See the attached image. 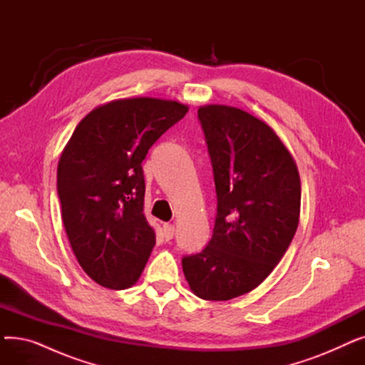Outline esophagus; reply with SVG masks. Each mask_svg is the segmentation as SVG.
Here are the masks:
<instances>
[{"instance_id":"1","label":"esophagus","mask_w":365,"mask_h":365,"mask_svg":"<svg viewBox=\"0 0 365 365\" xmlns=\"http://www.w3.org/2000/svg\"><path fill=\"white\" fill-rule=\"evenodd\" d=\"M163 232H164V238L165 241H170L173 238V235H175V226L170 225V223H165L163 226Z\"/></svg>"}]
</instances>
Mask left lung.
Here are the masks:
<instances>
[{"mask_svg": "<svg viewBox=\"0 0 365 365\" xmlns=\"http://www.w3.org/2000/svg\"><path fill=\"white\" fill-rule=\"evenodd\" d=\"M198 118L213 165L217 215L201 253L182 259L195 296L231 300L255 290L289 248L300 215L297 165L277 133L242 109L207 105Z\"/></svg>", "mask_w": 365, "mask_h": 365, "instance_id": "1", "label": "left lung"}]
</instances>
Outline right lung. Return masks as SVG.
<instances>
[{
  "label": "right lung",
  "instance_id": "add662e5",
  "mask_svg": "<svg viewBox=\"0 0 365 365\" xmlns=\"http://www.w3.org/2000/svg\"><path fill=\"white\" fill-rule=\"evenodd\" d=\"M187 106L153 98L120 99L80 121L57 165V194L72 252L110 290L136 284L155 232L143 215L142 161Z\"/></svg>",
  "mask_w": 365,
  "mask_h": 365
}]
</instances>
